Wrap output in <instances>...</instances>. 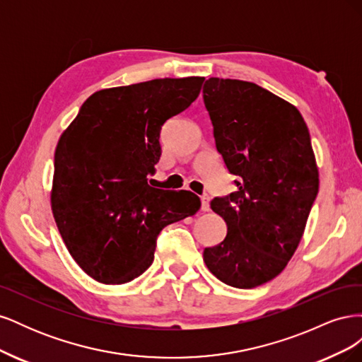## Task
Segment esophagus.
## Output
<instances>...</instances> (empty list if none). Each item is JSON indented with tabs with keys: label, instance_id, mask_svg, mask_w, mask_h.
I'll return each mask as SVG.
<instances>
[{
	"label": "esophagus",
	"instance_id": "esophagus-1",
	"mask_svg": "<svg viewBox=\"0 0 362 362\" xmlns=\"http://www.w3.org/2000/svg\"><path fill=\"white\" fill-rule=\"evenodd\" d=\"M201 210L202 211H210V196H208V194L201 196Z\"/></svg>",
	"mask_w": 362,
	"mask_h": 362
}]
</instances>
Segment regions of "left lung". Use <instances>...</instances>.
<instances>
[{"label": "left lung", "mask_w": 362, "mask_h": 362, "mask_svg": "<svg viewBox=\"0 0 362 362\" xmlns=\"http://www.w3.org/2000/svg\"><path fill=\"white\" fill-rule=\"evenodd\" d=\"M202 93L216 148L240 178L211 201L228 233L204 261L228 286L254 288L286 269L319 192L310 131L298 108L255 83L213 76Z\"/></svg>", "instance_id": "left-lung-1"}]
</instances>
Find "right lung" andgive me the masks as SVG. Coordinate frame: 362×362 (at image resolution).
Listing matches in <instances>:
<instances>
[{
	"label": "right lung",
	"mask_w": 362,
	"mask_h": 362,
	"mask_svg": "<svg viewBox=\"0 0 362 362\" xmlns=\"http://www.w3.org/2000/svg\"><path fill=\"white\" fill-rule=\"evenodd\" d=\"M204 76L158 78L95 92L62 134L51 208L69 254L103 284H125L154 261L161 229L193 216L187 190L151 187L161 127L198 98Z\"/></svg>",
	"instance_id": "obj_1"
}]
</instances>
